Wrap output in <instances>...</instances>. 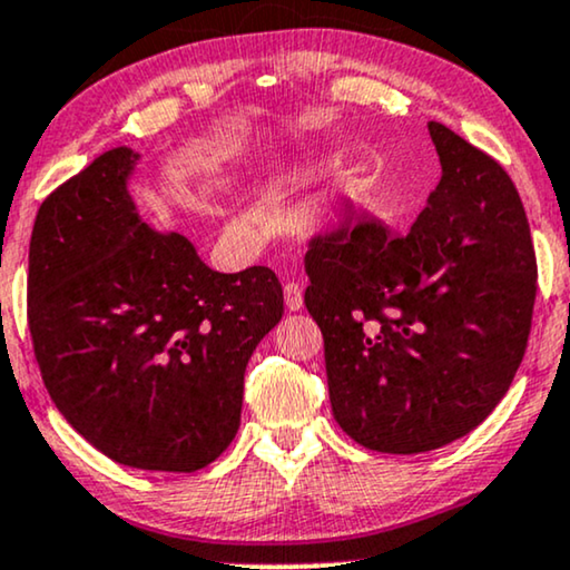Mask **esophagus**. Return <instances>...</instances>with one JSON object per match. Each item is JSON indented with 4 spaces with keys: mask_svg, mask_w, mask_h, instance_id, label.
I'll use <instances>...</instances> for the list:
<instances>
[{
    "mask_svg": "<svg viewBox=\"0 0 570 570\" xmlns=\"http://www.w3.org/2000/svg\"><path fill=\"white\" fill-rule=\"evenodd\" d=\"M284 299H286V307H289L292 313H297V309H302V305H305V299H302V286L289 281V284L284 286Z\"/></svg>",
    "mask_w": 570,
    "mask_h": 570,
    "instance_id": "obj_1",
    "label": "esophagus"
}]
</instances>
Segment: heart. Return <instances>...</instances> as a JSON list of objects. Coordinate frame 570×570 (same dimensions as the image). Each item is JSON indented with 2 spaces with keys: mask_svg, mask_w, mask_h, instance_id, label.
I'll list each match as a JSON object with an SVG mask.
<instances>
[{
  "mask_svg": "<svg viewBox=\"0 0 570 570\" xmlns=\"http://www.w3.org/2000/svg\"><path fill=\"white\" fill-rule=\"evenodd\" d=\"M245 222H247V224H253V222H255V210H249V214L245 216Z\"/></svg>",
  "mask_w": 570,
  "mask_h": 570,
  "instance_id": "heart-1",
  "label": "heart"
}]
</instances>
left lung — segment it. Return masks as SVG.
<instances>
[{
    "mask_svg": "<svg viewBox=\"0 0 570 570\" xmlns=\"http://www.w3.org/2000/svg\"><path fill=\"white\" fill-rule=\"evenodd\" d=\"M428 130L443 174L412 229L393 237L362 218L305 255L333 416L364 449L404 456L488 420L527 352L537 294L511 177L440 121Z\"/></svg>",
    "mask_w": 570,
    "mask_h": 570,
    "instance_id": "8db88e82",
    "label": "left lung"
}]
</instances>
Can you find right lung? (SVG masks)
<instances>
[{"label": "right lung", "instance_id": "add662e5", "mask_svg": "<svg viewBox=\"0 0 570 570\" xmlns=\"http://www.w3.org/2000/svg\"><path fill=\"white\" fill-rule=\"evenodd\" d=\"M138 150L94 158L38 208L28 325L65 420L117 464L195 472L239 430L245 370L284 315L276 273H218L130 195Z\"/></svg>", "mask_w": 570, "mask_h": 570}]
</instances>
